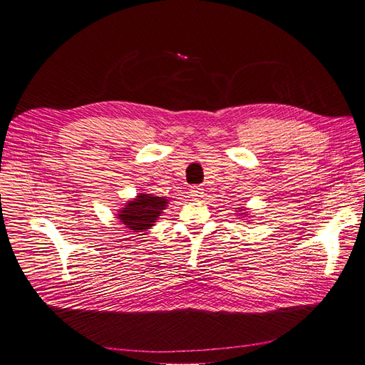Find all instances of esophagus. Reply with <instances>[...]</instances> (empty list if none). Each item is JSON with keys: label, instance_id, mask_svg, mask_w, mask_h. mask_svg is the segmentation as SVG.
<instances>
[{"label": "esophagus", "instance_id": "obj_1", "mask_svg": "<svg viewBox=\"0 0 365 365\" xmlns=\"http://www.w3.org/2000/svg\"><path fill=\"white\" fill-rule=\"evenodd\" d=\"M190 196L192 199H200L203 196V188H202V186H191Z\"/></svg>", "mask_w": 365, "mask_h": 365}]
</instances>
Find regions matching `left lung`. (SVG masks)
<instances>
[{
	"instance_id": "1",
	"label": "left lung",
	"mask_w": 365,
	"mask_h": 365,
	"mask_svg": "<svg viewBox=\"0 0 365 365\" xmlns=\"http://www.w3.org/2000/svg\"><path fill=\"white\" fill-rule=\"evenodd\" d=\"M236 213H238V216H242L244 219H245V217H253V216H249L250 213H249L247 208H245V207H241V208H238V211H236Z\"/></svg>"
}]
</instances>
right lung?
<instances>
[{
    "instance_id": "right-lung-1",
    "label": "right lung",
    "mask_w": 365,
    "mask_h": 365,
    "mask_svg": "<svg viewBox=\"0 0 365 365\" xmlns=\"http://www.w3.org/2000/svg\"><path fill=\"white\" fill-rule=\"evenodd\" d=\"M169 197H158L155 194L138 192L133 199L127 200L123 208L118 210L116 219L129 230L140 233L154 227L166 210Z\"/></svg>"
}]
</instances>
